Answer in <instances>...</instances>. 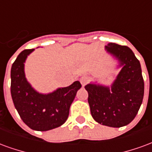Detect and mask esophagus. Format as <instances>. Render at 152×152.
Instances as JSON below:
<instances>
[{"label": "esophagus", "mask_w": 152, "mask_h": 152, "mask_svg": "<svg viewBox=\"0 0 152 152\" xmlns=\"http://www.w3.org/2000/svg\"><path fill=\"white\" fill-rule=\"evenodd\" d=\"M89 77H87V76H82V77H80V81L81 83V86L84 87V86H86L87 83L89 82Z\"/></svg>", "instance_id": "34e87169"}]
</instances>
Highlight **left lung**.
I'll list each match as a JSON object with an SVG mask.
<instances>
[{"label":"left lung","instance_id":"8db88e82","mask_svg":"<svg viewBox=\"0 0 152 152\" xmlns=\"http://www.w3.org/2000/svg\"><path fill=\"white\" fill-rule=\"evenodd\" d=\"M106 50L118 58L122 69L110 88L94 84L85 88L94 121L120 128L129 124L136 116L143 99L144 81L140 63L129 47L109 43Z\"/></svg>","mask_w":152,"mask_h":152}]
</instances>
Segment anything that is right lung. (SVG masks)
Returning a JSON list of instances; mask_svg holds the SVG:
<instances>
[{"mask_svg":"<svg viewBox=\"0 0 152 152\" xmlns=\"http://www.w3.org/2000/svg\"><path fill=\"white\" fill-rule=\"evenodd\" d=\"M33 50L22 51L12 65L11 97L15 108L28 127L33 130H50L65 123L71 104L81 84L75 81L48 94L37 92L27 81L24 74L25 60Z\"/></svg>","mask_w":152,"mask_h":152,"instance_id":"obj_1","label":"right lung"}]
</instances>
